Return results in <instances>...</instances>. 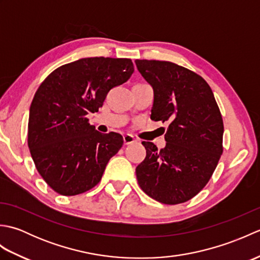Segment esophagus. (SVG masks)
<instances>
[{
  "mask_svg": "<svg viewBox=\"0 0 260 260\" xmlns=\"http://www.w3.org/2000/svg\"><path fill=\"white\" fill-rule=\"evenodd\" d=\"M123 139H124V144H125V145L133 144V143L136 142V140L134 139V136H133V135H129V134L124 135Z\"/></svg>",
  "mask_w": 260,
  "mask_h": 260,
  "instance_id": "esophagus-1",
  "label": "esophagus"
}]
</instances>
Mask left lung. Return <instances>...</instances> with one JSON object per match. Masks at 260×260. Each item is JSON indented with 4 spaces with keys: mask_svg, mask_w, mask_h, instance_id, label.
<instances>
[{
    "mask_svg": "<svg viewBox=\"0 0 260 260\" xmlns=\"http://www.w3.org/2000/svg\"><path fill=\"white\" fill-rule=\"evenodd\" d=\"M135 63L153 87L151 118L170 121L165 148L142 142L146 157L136 168L137 182L158 202H186L207 185L221 157V113L208 82L194 71L159 60Z\"/></svg>",
    "mask_w": 260,
    "mask_h": 260,
    "instance_id": "obj_1",
    "label": "left lung"
}]
</instances>
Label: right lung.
Here are the masks:
<instances>
[{
  "label": "right lung",
  "mask_w": 260,
  "mask_h": 260,
  "mask_svg": "<svg viewBox=\"0 0 260 260\" xmlns=\"http://www.w3.org/2000/svg\"><path fill=\"white\" fill-rule=\"evenodd\" d=\"M134 73L131 59L93 57L66 63L41 82L30 107L27 146L39 174L61 196L96 186L123 146V136L102 134L87 115Z\"/></svg>",
  "instance_id": "right-lung-1"
}]
</instances>
